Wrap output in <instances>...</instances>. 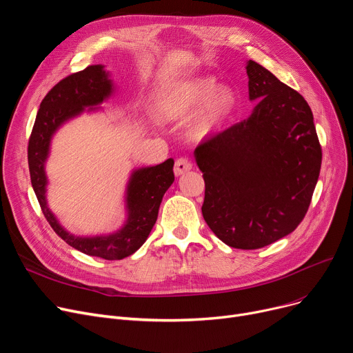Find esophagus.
<instances>
[{"label": "esophagus", "instance_id": "obj_1", "mask_svg": "<svg viewBox=\"0 0 353 353\" xmlns=\"http://www.w3.org/2000/svg\"><path fill=\"white\" fill-rule=\"evenodd\" d=\"M192 170V163L188 159H177L174 164V174L176 176H183L184 173H188Z\"/></svg>", "mask_w": 353, "mask_h": 353}]
</instances>
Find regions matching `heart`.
Instances as JSON below:
<instances>
[{
	"label": "heart",
	"instance_id": "b5f03b06",
	"mask_svg": "<svg viewBox=\"0 0 353 353\" xmlns=\"http://www.w3.org/2000/svg\"><path fill=\"white\" fill-rule=\"evenodd\" d=\"M237 96L230 85H217L214 79L199 77L177 83L161 94L156 111L163 121H183L195 110L189 133L194 140H206L214 136L233 114Z\"/></svg>",
	"mask_w": 353,
	"mask_h": 353
}]
</instances>
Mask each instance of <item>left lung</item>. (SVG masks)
<instances>
[{
  "mask_svg": "<svg viewBox=\"0 0 353 353\" xmlns=\"http://www.w3.org/2000/svg\"><path fill=\"white\" fill-rule=\"evenodd\" d=\"M249 117L194 150L205 179L201 213L230 248L261 249L299 226L316 186L322 148L298 91L246 63Z\"/></svg>",
  "mask_w": 353,
  "mask_h": 353,
  "instance_id": "8db88e82",
  "label": "left lung"
}]
</instances>
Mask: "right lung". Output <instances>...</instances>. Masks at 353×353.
<instances>
[{
    "instance_id": "1",
    "label": "right lung",
    "mask_w": 353,
    "mask_h": 353,
    "mask_svg": "<svg viewBox=\"0 0 353 353\" xmlns=\"http://www.w3.org/2000/svg\"><path fill=\"white\" fill-rule=\"evenodd\" d=\"M114 92L116 84L103 64L90 65L80 72L71 74L54 85L41 101L28 141L31 184L50 226L71 248L105 261H120L133 254L147 240L157 220L163 196L174 181L173 159L157 165L133 169L125 186L123 226L111 233L96 236L70 233L51 212L47 201L46 164L54 134L65 123L83 113L103 110L101 104L113 97Z\"/></svg>"
}]
</instances>
